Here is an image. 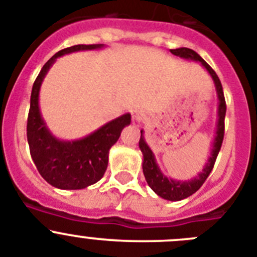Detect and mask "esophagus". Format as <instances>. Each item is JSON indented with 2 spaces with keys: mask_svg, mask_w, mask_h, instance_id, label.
Masks as SVG:
<instances>
[{
  "mask_svg": "<svg viewBox=\"0 0 257 257\" xmlns=\"http://www.w3.org/2000/svg\"><path fill=\"white\" fill-rule=\"evenodd\" d=\"M143 119V114L141 110H133L132 111V121H133L134 125H138V124L142 121Z\"/></svg>",
  "mask_w": 257,
  "mask_h": 257,
  "instance_id": "esophagus-1",
  "label": "esophagus"
}]
</instances>
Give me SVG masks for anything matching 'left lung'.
I'll use <instances>...</instances> for the list:
<instances>
[{
    "mask_svg": "<svg viewBox=\"0 0 257 257\" xmlns=\"http://www.w3.org/2000/svg\"><path fill=\"white\" fill-rule=\"evenodd\" d=\"M173 55L179 57H183L187 60H193V61H200L201 65L209 71V74L211 75L212 80L215 83V88H216V93H218L219 98V107H218V125H216V136H215L214 143H212L211 149V155L207 159V163L205 165V168L202 169V172L197 175L196 178L191 180H174L172 178H168L161 173L160 168L157 166L156 160H155V156L152 154L151 149L149 147V145L146 143L145 137H143V131H141V138H140V149L143 154V174H145L146 182L151 187L152 191L156 193L157 196L165 198L169 201H180L183 198L189 197L191 195H193L196 191L201 188L205 180L207 179V177L211 173L212 168H214V164L216 161V157H218L219 151H220L221 143H223L224 138V119H225V111H226V105H225V98H224V92L223 87H221V83L219 77L216 75L214 70H212L211 66L207 64L197 52H195L191 48H175V50H170Z\"/></svg>",
    "mask_w": 257,
    "mask_h": 257,
    "instance_id": "obj_1",
    "label": "left lung"
}]
</instances>
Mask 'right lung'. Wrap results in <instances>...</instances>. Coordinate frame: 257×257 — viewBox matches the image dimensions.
<instances>
[{
	"mask_svg": "<svg viewBox=\"0 0 257 257\" xmlns=\"http://www.w3.org/2000/svg\"><path fill=\"white\" fill-rule=\"evenodd\" d=\"M101 47L103 45H77L59 51L43 65L32 88L27 123L31 156L39 174L56 188L82 189L98 182L107 169L108 151L119 140L124 126L131 124V114H124L82 140L60 141L48 131L39 111V88L55 60L75 51Z\"/></svg>",
	"mask_w": 257,
	"mask_h": 257,
	"instance_id": "1",
	"label": "right lung"
}]
</instances>
